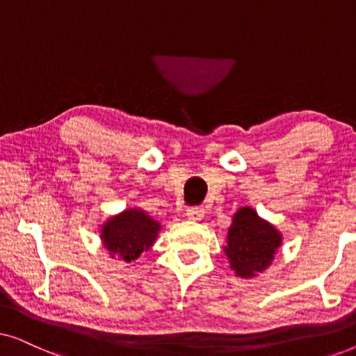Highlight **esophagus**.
<instances>
[{
  "instance_id": "obj_1",
  "label": "esophagus",
  "mask_w": 356,
  "mask_h": 356,
  "mask_svg": "<svg viewBox=\"0 0 356 356\" xmlns=\"http://www.w3.org/2000/svg\"><path fill=\"white\" fill-rule=\"evenodd\" d=\"M186 217H188V220H191V222L202 220V217H204V209H202V207H191V209H188V211H186Z\"/></svg>"
}]
</instances>
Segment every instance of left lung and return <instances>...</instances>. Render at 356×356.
I'll return each instance as SVG.
<instances>
[{"label": "left lung", "instance_id": "left-lung-1", "mask_svg": "<svg viewBox=\"0 0 356 356\" xmlns=\"http://www.w3.org/2000/svg\"><path fill=\"white\" fill-rule=\"evenodd\" d=\"M284 236L266 218L257 216L250 206L233 213L223 251L236 277L252 279L272 264Z\"/></svg>", "mask_w": 356, "mask_h": 356}]
</instances>
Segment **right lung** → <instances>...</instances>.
Segmentation results:
<instances>
[{
	"mask_svg": "<svg viewBox=\"0 0 356 356\" xmlns=\"http://www.w3.org/2000/svg\"><path fill=\"white\" fill-rule=\"evenodd\" d=\"M160 230V222L144 209L128 207L102 223L100 240L110 257L118 256L124 262H133L154 246Z\"/></svg>",
	"mask_w": 356,
	"mask_h": 356,
	"instance_id": "obj_1",
	"label": "right lung"
}]
</instances>
